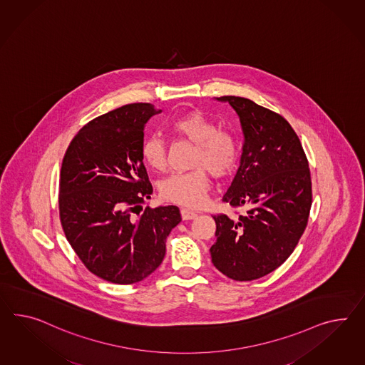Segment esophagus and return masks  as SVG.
Segmentation results:
<instances>
[{
    "instance_id": "esophagus-1",
    "label": "esophagus",
    "mask_w": 365,
    "mask_h": 365,
    "mask_svg": "<svg viewBox=\"0 0 365 365\" xmlns=\"http://www.w3.org/2000/svg\"><path fill=\"white\" fill-rule=\"evenodd\" d=\"M197 212H193V210H190V209H185V207H182L181 209V217H182V220L184 221H189V220H195L197 217Z\"/></svg>"
}]
</instances>
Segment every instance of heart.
Wrapping results in <instances>:
<instances>
[{
  "instance_id": "1",
  "label": "heart",
  "mask_w": 365,
  "mask_h": 365,
  "mask_svg": "<svg viewBox=\"0 0 365 365\" xmlns=\"http://www.w3.org/2000/svg\"><path fill=\"white\" fill-rule=\"evenodd\" d=\"M178 136L196 144L193 167L187 173H175L163 180L160 193L165 200L178 205L200 206L205 201L210 187L209 172L215 178H224L233 170L238 160V143L230 132L220 131L218 125L205 115L190 111L170 124ZM141 158L153 170L167 167L165 147L158 136H150L141 144Z\"/></svg>"
}]
</instances>
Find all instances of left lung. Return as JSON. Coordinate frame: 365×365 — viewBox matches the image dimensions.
I'll use <instances>...</instances> for the list:
<instances>
[{
    "mask_svg": "<svg viewBox=\"0 0 365 365\" xmlns=\"http://www.w3.org/2000/svg\"><path fill=\"white\" fill-rule=\"evenodd\" d=\"M230 104L242 130L240 168L222 200L246 206L238 220L215 215L217 241L210 247L217 270L234 281L258 279L294 252L312 202L309 163L299 138L281 115L240 96Z\"/></svg>",
    "mask_w": 365,
    "mask_h": 365,
    "instance_id": "obj_1",
    "label": "left lung"
}]
</instances>
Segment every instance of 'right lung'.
<instances>
[{
    "label": "right lung",
    "mask_w": 365,
    "mask_h": 365,
    "mask_svg": "<svg viewBox=\"0 0 365 365\" xmlns=\"http://www.w3.org/2000/svg\"><path fill=\"white\" fill-rule=\"evenodd\" d=\"M161 110L125 104L87 123L66 150L59 215L67 241L104 281L132 284L161 264L165 241L181 221L178 206L145 207L153 192L141 158L144 127Z\"/></svg>",
    "instance_id": "1"
}]
</instances>
